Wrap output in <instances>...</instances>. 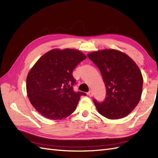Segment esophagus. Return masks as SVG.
<instances>
[{
    "mask_svg": "<svg viewBox=\"0 0 158 158\" xmlns=\"http://www.w3.org/2000/svg\"><path fill=\"white\" fill-rule=\"evenodd\" d=\"M88 95L89 96V97H92L93 95H94V93H93V91H89L88 92Z\"/></svg>",
    "mask_w": 158,
    "mask_h": 158,
    "instance_id": "esophagus-1",
    "label": "esophagus"
}]
</instances>
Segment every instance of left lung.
I'll use <instances>...</instances> for the list:
<instances>
[{
	"mask_svg": "<svg viewBox=\"0 0 158 158\" xmlns=\"http://www.w3.org/2000/svg\"><path fill=\"white\" fill-rule=\"evenodd\" d=\"M87 56L99 69L106 87L104 102L94 100L99 114L110 119L128 115L142 94L143 79L138 66L127 54L115 49L94 51Z\"/></svg>",
	"mask_w": 158,
	"mask_h": 158,
	"instance_id": "left-lung-1",
	"label": "left lung"
}]
</instances>
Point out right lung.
<instances>
[{"label":"right lung","mask_w":158,"mask_h":158,"mask_svg":"<svg viewBox=\"0 0 158 158\" xmlns=\"http://www.w3.org/2000/svg\"><path fill=\"white\" fill-rule=\"evenodd\" d=\"M86 55L73 48H54L40 56L27 77L28 98L44 118L60 120L74 112L81 96L73 85V71Z\"/></svg>","instance_id":"obj_1"}]
</instances>
